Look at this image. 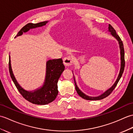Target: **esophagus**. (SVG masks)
<instances>
[{"instance_id":"esophagus-1","label":"esophagus","mask_w":133,"mask_h":133,"mask_svg":"<svg viewBox=\"0 0 133 133\" xmlns=\"http://www.w3.org/2000/svg\"><path fill=\"white\" fill-rule=\"evenodd\" d=\"M72 61H73L72 58L70 57V56L65 57L64 58V60H63L64 64L66 66H69L70 65H72Z\"/></svg>"}]
</instances>
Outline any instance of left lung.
<instances>
[{
  "label": "left lung",
  "instance_id": "8db88e82",
  "mask_svg": "<svg viewBox=\"0 0 133 133\" xmlns=\"http://www.w3.org/2000/svg\"><path fill=\"white\" fill-rule=\"evenodd\" d=\"M109 31L111 32V34L112 36H113L114 37L116 38L117 40L118 41L119 44V48H120V50H121V69H120V72L119 73V75H118V78L117 79L116 81L115 82V83L113 84V86H112L110 88V89H109L108 90L106 91L105 92H104L102 94H101V96H99L98 97H94L87 96V95H85L84 93H82V91L79 89V88L77 87V86L75 79L74 78L75 88H76L77 92L79 96L85 99H87V100H99V99H102L103 98H105V97H107L108 96L110 95L111 93L114 89V88L116 87L118 82H119L121 77H122L123 71H124L125 61V51H124V48H123V44L122 42L121 39L120 37L118 36V35L117 34L116 30H115L114 28L110 24H109Z\"/></svg>",
  "mask_w": 133,
  "mask_h": 133
}]
</instances>
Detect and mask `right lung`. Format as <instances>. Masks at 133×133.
<instances>
[{"label":"right lung","instance_id":"1","mask_svg":"<svg viewBox=\"0 0 133 133\" xmlns=\"http://www.w3.org/2000/svg\"><path fill=\"white\" fill-rule=\"evenodd\" d=\"M47 21L36 23H28L20 29L16 36H20L24 32L30 29L42 26L46 24ZM9 71L11 77L16 88L24 98L34 104L46 105L54 101L58 94L57 82L61 73L64 70L65 66L62 58L50 60L46 62V76L43 86L40 89L34 91H28L20 86L17 83L11 69L10 56H9Z\"/></svg>","mask_w":133,"mask_h":133}]
</instances>
